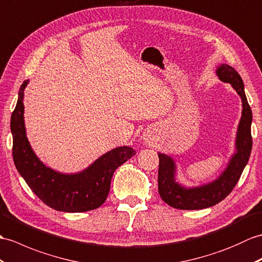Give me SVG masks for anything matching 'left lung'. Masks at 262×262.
I'll return each instance as SVG.
<instances>
[{
    "label": "left lung",
    "mask_w": 262,
    "mask_h": 262,
    "mask_svg": "<svg viewBox=\"0 0 262 262\" xmlns=\"http://www.w3.org/2000/svg\"><path fill=\"white\" fill-rule=\"evenodd\" d=\"M216 75L223 82L231 83L242 99V117L235 139V154L228 167L219 178L206 185L186 188L175 182V163L165 154H159V193L169 206L180 210H201L221 202L232 192L250 157L252 148L251 121L252 112L249 106L245 86L240 75L229 64L222 63Z\"/></svg>",
    "instance_id": "left-lung-1"
}]
</instances>
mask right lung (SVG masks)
<instances>
[{
  "label": "right lung",
  "mask_w": 262,
  "mask_h": 262,
  "mask_svg": "<svg viewBox=\"0 0 262 262\" xmlns=\"http://www.w3.org/2000/svg\"><path fill=\"white\" fill-rule=\"evenodd\" d=\"M27 84L28 81L22 83L11 116L12 155L16 169L35 195L54 210L86 212L99 208L108 196L114 172L136 151L129 146L112 149L77 174H61L47 167L33 153L26 135L23 95Z\"/></svg>",
  "instance_id": "add662e5"
}]
</instances>
